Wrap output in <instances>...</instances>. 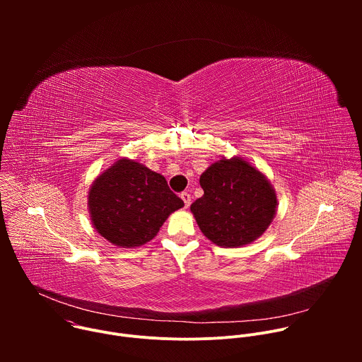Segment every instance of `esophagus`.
Returning <instances> with one entry per match:
<instances>
[{
    "mask_svg": "<svg viewBox=\"0 0 362 362\" xmlns=\"http://www.w3.org/2000/svg\"><path fill=\"white\" fill-rule=\"evenodd\" d=\"M180 197H182V200H183L186 208H189L190 203H192V196H190L187 192H183V193H180Z\"/></svg>",
    "mask_w": 362,
    "mask_h": 362,
    "instance_id": "esophagus-1",
    "label": "esophagus"
}]
</instances>
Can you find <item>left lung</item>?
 I'll return each mask as SVG.
<instances>
[{"instance_id":"8db88e82","label":"left lung","mask_w":362,"mask_h":362,"mask_svg":"<svg viewBox=\"0 0 362 362\" xmlns=\"http://www.w3.org/2000/svg\"><path fill=\"white\" fill-rule=\"evenodd\" d=\"M203 196L190 206L202 233L222 247L261 238L278 211L271 180L240 156L214 162L199 179Z\"/></svg>"}]
</instances>
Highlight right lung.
<instances>
[{
	"mask_svg": "<svg viewBox=\"0 0 362 362\" xmlns=\"http://www.w3.org/2000/svg\"><path fill=\"white\" fill-rule=\"evenodd\" d=\"M183 206L165 176L127 158L100 173L87 194L93 228L117 247L146 245Z\"/></svg>",
	"mask_w": 362,
	"mask_h": 362,
	"instance_id": "add662e5",
	"label": "right lung"
}]
</instances>
